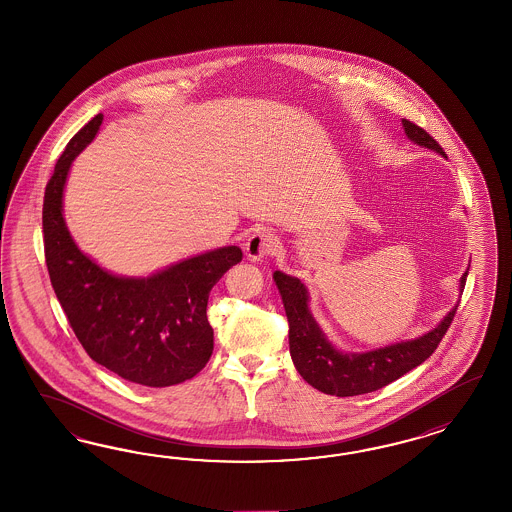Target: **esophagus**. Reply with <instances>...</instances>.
Instances as JSON below:
<instances>
[{
	"mask_svg": "<svg viewBox=\"0 0 512 512\" xmlns=\"http://www.w3.org/2000/svg\"><path fill=\"white\" fill-rule=\"evenodd\" d=\"M278 244L276 234H272L270 231H266V229H261V231H255V233L249 236L246 248L244 249H246V255H248L251 261H259V259L266 257V255H274L278 251Z\"/></svg>",
	"mask_w": 512,
	"mask_h": 512,
	"instance_id": "1",
	"label": "esophagus"
}]
</instances>
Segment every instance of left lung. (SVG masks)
I'll list each match as a JSON object with an SVG mask.
<instances>
[{
  "label": "left lung",
  "instance_id": "obj_1",
  "mask_svg": "<svg viewBox=\"0 0 512 512\" xmlns=\"http://www.w3.org/2000/svg\"><path fill=\"white\" fill-rule=\"evenodd\" d=\"M402 125L407 139L439 155H447L439 142L422 127L409 120H402ZM465 278L467 272L460 279V291H464ZM274 281L289 321V349L296 370L311 387L340 398L387 387L388 383L400 379L426 358L432 357L458 310L456 304L434 330L415 340L392 343L366 353H343L328 341L321 326L313 319L308 308L310 295L306 285L279 270L274 272Z\"/></svg>",
  "mask_w": 512,
  "mask_h": 512
}]
</instances>
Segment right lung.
Segmentation results:
<instances>
[{
	"label": "right lung",
	"instance_id": "obj_1",
	"mask_svg": "<svg viewBox=\"0 0 512 512\" xmlns=\"http://www.w3.org/2000/svg\"><path fill=\"white\" fill-rule=\"evenodd\" d=\"M103 114L84 125L58 159L43 202L48 276L67 321L92 360L144 387L195 377L214 351L208 296L242 261L238 246L206 251L148 278L114 276L78 249L63 217L69 169L99 131Z\"/></svg>",
	"mask_w": 512,
	"mask_h": 512
}]
</instances>
